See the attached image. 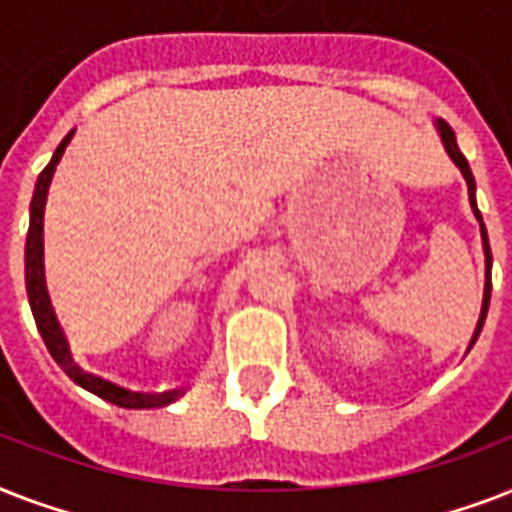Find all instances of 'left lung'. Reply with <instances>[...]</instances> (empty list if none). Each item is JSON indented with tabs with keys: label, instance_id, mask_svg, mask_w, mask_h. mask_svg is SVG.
<instances>
[{
	"label": "left lung",
	"instance_id": "obj_1",
	"mask_svg": "<svg viewBox=\"0 0 512 512\" xmlns=\"http://www.w3.org/2000/svg\"><path fill=\"white\" fill-rule=\"evenodd\" d=\"M433 127H436L438 138L444 143L446 154L452 159L457 167H460L462 177H465V183H468V196H470V207H473V215H476L478 225H481V241H484V255H486V284H484V303H481V316H478V324H476V332H473V340H470V348H473V342L478 340L481 335V329H484V321H486V313H489V297H492V249H489V236H486V225L481 220V212H478V204H476V177L470 172V164L468 159L462 156L460 146H457V138H454V130L444 119H433Z\"/></svg>",
	"mask_w": 512,
	"mask_h": 512
}]
</instances>
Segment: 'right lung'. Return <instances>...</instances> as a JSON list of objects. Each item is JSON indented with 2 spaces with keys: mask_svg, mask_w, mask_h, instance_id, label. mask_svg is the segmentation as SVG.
<instances>
[{
  "mask_svg": "<svg viewBox=\"0 0 512 512\" xmlns=\"http://www.w3.org/2000/svg\"><path fill=\"white\" fill-rule=\"evenodd\" d=\"M71 130L66 138L60 140V146L55 148L50 164L44 167L42 175L36 177L34 196H31V220H28V236H26V292H28V305H31V313H34L36 329L42 335L44 345L50 350V356L55 358V364L63 369V372L82 385L84 390H90L95 396L106 398L111 404L124 406V409H159V406H167L172 401L183 396L185 388H170V390H143V388H127L122 382L108 380L103 374L87 372L82 366L76 364L74 353H71V345H68V337L60 327L58 316H55V308L50 303V292H47V281H44V204H47V191H50L52 175H55V167L60 164L63 154H66L68 143L74 138Z\"/></svg>",
  "mask_w": 512,
  "mask_h": 512,
  "instance_id": "1",
  "label": "right lung"
}]
</instances>
